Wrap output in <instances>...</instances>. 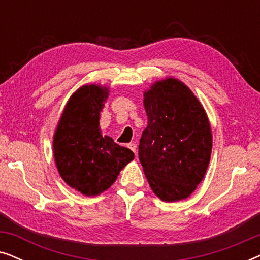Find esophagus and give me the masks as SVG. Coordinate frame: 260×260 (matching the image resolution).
I'll list each match as a JSON object with an SVG mask.
<instances>
[{"mask_svg":"<svg viewBox=\"0 0 260 260\" xmlns=\"http://www.w3.org/2000/svg\"><path fill=\"white\" fill-rule=\"evenodd\" d=\"M127 147H129L131 150H133L135 154H136V152H137V145L136 144H135V143H129V144H127Z\"/></svg>","mask_w":260,"mask_h":260,"instance_id":"1","label":"esophagus"}]
</instances>
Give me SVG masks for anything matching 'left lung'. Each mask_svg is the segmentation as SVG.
<instances>
[{
  "label": "left lung",
  "instance_id": "left-lung-1",
  "mask_svg": "<svg viewBox=\"0 0 260 260\" xmlns=\"http://www.w3.org/2000/svg\"><path fill=\"white\" fill-rule=\"evenodd\" d=\"M148 126L138 158L151 189L163 201L189 197L204 179L212 152V130L200 102L175 78L144 92Z\"/></svg>",
  "mask_w": 260,
  "mask_h": 260
}]
</instances>
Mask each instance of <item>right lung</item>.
<instances>
[{
	"label": "right lung",
	"instance_id": "1",
	"mask_svg": "<svg viewBox=\"0 0 260 260\" xmlns=\"http://www.w3.org/2000/svg\"><path fill=\"white\" fill-rule=\"evenodd\" d=\"M109 88L84 85L71 95L53 137L56 168L70 187L86 197L109 189L134 152L103 136L99 116Z\"/></svg>",
	"mask_w": 260,
	"mask_h": 260
}]
</instances>
